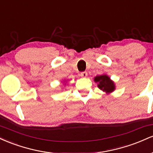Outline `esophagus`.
<instances>
[{
  "label": "esophagus",
  "instance_id": "esophagus-1",
  "mask_svg": "<svg viewBox=\"0 0 153 153\" xmlns=\"http://www.w3.org/2000/svg\"><path fill=\"white\" fill-rule=\"evenodd\" d=\"M87 75H88L87 72L84 71V72H81V73H80V76L82 77V78H86Z\"/></svg>",
  "mask_w": 153,
  "mask_h": 153
}]
</instances>
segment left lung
Returning <instances> with one entry per match:
<instances>
[{
    "label": "left lung",
    "mask_w": 153,
    "mask_h": 153,
    "mask_svg": "<svg viewBox=\"0 0 153 153\" xmlns=\"http://www.w3.org/2000/svg\"><path fill=\"white\" fill-rule=\"evenodd\" d=\"M94 80L96 82H99L98 86L101 90L106 91V93L112 92L115 89L114 83L113 81L110 80L109 77L106 75H100V76H96Z\"/></svg>",
    "instance_id": "obj_1"
}]
</instances>
